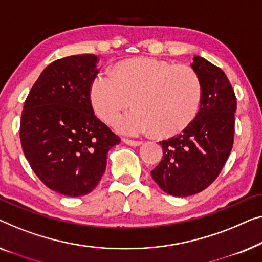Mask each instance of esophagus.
I'll return each instance as SVG.
<instances>
[{
  "label": "esophagus",
  "instance_id": "obj_1",
  "mask_svg": "<svg viewBox=\"0 0 262 262\" xmlns=\"http://www.w3.org/2000/svg\"><path fill=\"white\" fill-rule=\"evenodd\" d=\"M122 141L124 143H127L128 146H132V147H138L142 143L141 141H136V140H129V139H123Z\"/></svg>",
  "mask_w": 262,
  "mask_h": 262
}]
</instances>
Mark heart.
<instances>
[{"instance_id":"b5f03b06","label":"heart","mask_w":262,"mask_h":262,"mask_svg":"<svg viewBox=\"0 0 262 262\" xmlns=\"http://www.w3.org/2000/svg\"><path fill=\"white\" fill-rule=\"evenodd\" d=\"M202 83L192 69L156 58H132L113 66L112 76H95L89 101L99 119L109 123L130 103L135 108L119 116L114 127L138 135L157 133L172 136L196 119L202 102Z\"/></svg>"}]
</instances>
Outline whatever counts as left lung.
Wrapping results in <instances>:
<instances>
[{
  "instance_id": "8db88e82",
  "label": "left lung",
  "mask_w": 262,
  "mask_h": 262,
  "mask_svg": "<svg viewBox=\"0 0 262 262\" xmlns=\"http://www.w3.org/2000/svg\"><path fill=\"white\" fill-rule=\"evenodd\" d=\"M191 68L202 83L196 119L180 134L160 142L163 160L150 172L161 190L187 197L206 189L229 157L234 142L236 97L226 73L200 56Z\"/></svg>"
}]
</instances>
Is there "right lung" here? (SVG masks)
<instances>
[{"instance_id": "obj_1", "label": "right lung", "mask_w": 262, "mask_h": 262, "mask_svg": "<svg viewBox=\"0 0 262 262\" xmlns=\"http://www.w3.org/2000/svg\"><path fill=\"white\" fill-rule=\"evenodd\" d=\"M97 57L79 54L53 61L26 99L20 139L26 159L51 190L69 197L91 192L120 138L95 116L89 86Z\"/></svg>"}]
</instances>
